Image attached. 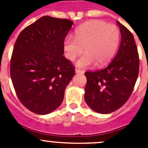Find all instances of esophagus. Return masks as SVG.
I'll return each mask as SVG.
<instances>
[{
    "instance_id": "esophagus-1",
    "label": "esophagus",
    "mask_w": 148,
    "mask_h": 148,
    "mask_svg": "<svg viewBox=\"0 0 148 148\" xmlns=\"http://www.w3.org/2000/svg\"><path fill=\"white\" fill-rule=\"evenodd\" d=\"M75 73H77V74H82V73H84V71H82V70H79V69H75Z\"/></svg>"
}]
</instances>
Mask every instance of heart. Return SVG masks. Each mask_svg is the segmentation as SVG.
Here are the masks:
<instances>
[{
	"mask_svg": "<svg viewBox=\"0 0 148 148\" xmlns=\"http://www.w3.org/2000/svg\"><path fill=\"white\" fill-rule=\"evenodd\" d=\"M119 41L120 32L116 25L101 21H92L78 27L75 38L66 36L63 47L66 58L70 61H75L84 48L85 54L76 63L79 67H87L93 64L101 67L113 58Z\"/></svg>",
	"mask_w": 148,
	"mask_h": 148,
	"instance_id": "b5f03b06",
	"label": "heart"
}]
</instances>
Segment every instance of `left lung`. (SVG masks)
Here are the masks:
<instances>
[{"label": "left lung", "instance_id": "left-lung-1", "mask_svg": "<svg viewBox=\"0 0 148 148\" xmlns=\"http://www.w3.org/2000/svg\"><path fill=\"white\" fill-rule=\"evenodd\" d=\"M117 23L121 40L115 58L103 70L85 73L84 100L91 109L101 114L113 113L126 103L138 75L139 58L133 34Z\"/></svg>", "mask_w": 148, "mask_h": 148}]
</instances>
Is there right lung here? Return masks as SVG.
<instances>
[{
  "mask_svg": "<svg viewBox=\"0 0 148 148\" xmlns=\"http://www.w3.org/2000/svg\"><path fill=\"white\" fill-rule=\"evenodd\" d=\"M73 22L43 16L26 27L15 43L10 75L24 107L40 115L61 105L75 66L63 56L64 40Z\"/></svg>",
  "mask_w": 148,
  "mask_h": 148,
  "instance_id": "add662e5",
  "label": "right lung"
}]
</instances>
